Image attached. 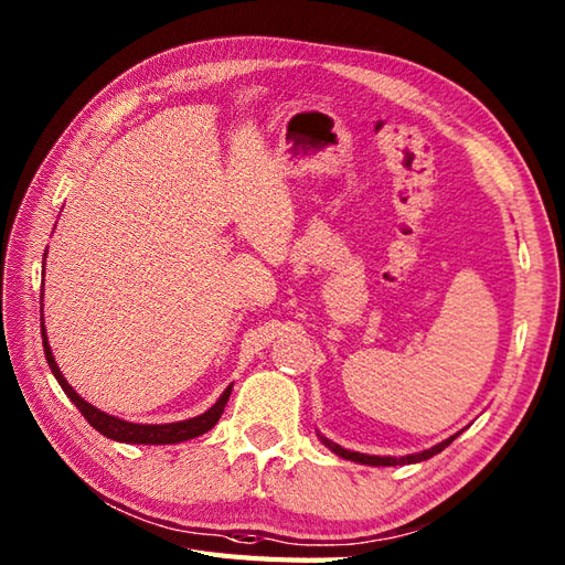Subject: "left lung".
<instances>
[{
  "label": "left lung",
  "instance_id": "left-lung-1",
  "mask_svg": "<svg viewBox=\"0 0 565 565\" xmlns=\"http://www.w3.org/2000/svg\"><path fill=\"white\" fill-rule=\"evenodd\" d=\"M458 438V434L456 436H450V438H446V441H441L438 446H434V448H429V450H422V452H415V456H405V458H379V456H364V452H352V450H345V448H340L338 444H333V441H328V438H323L321 436V441L335 452V456H340V458H345V460H354V462H362V465H381V467H388V465H409V462H422V460H429V458H434L436 452H441L444 448H448L452 441H456Z\"/></svg>",
  "mask_w": 565,
  "mask_h": 565
}]
</instances>
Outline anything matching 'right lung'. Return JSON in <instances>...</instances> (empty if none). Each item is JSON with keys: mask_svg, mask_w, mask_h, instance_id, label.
<instances>
[{"mask_svg": "<svg viewBox=\"0 0 565 565\" xmlns=\"http://www.w3.org/2000/svg\"><path fill=\"white\" fill-rule=\"evenodd\" d=\"M43 328V350H45V356H47V364L52 369L54 379L60 381L62 391L72 397V403L78 407L81 415L86 417V422L93 426L95 431H100L103 436L113 438V441H121V444H143V446H162V444H182V441H189V438H196L201 434H205L209 429H213V426L217 424L220 415H223V409L230 401V393H232V386H227V391L220 395V401L209 409L203 412V415L194 417V419H186V422H172V424H131V422H124V419H117L113 415H105V412H100L98 407H93L90 403H86L84 397H81L72 386H68L66 379L62 376V371L57 366V362H54L52 356V350L47 345V335H45V326Z\"/></svg>", "mask_w": 565, "mask_h": 565, "instance_id": "right-lung-1", "label": "right lung"}]
</instances>
